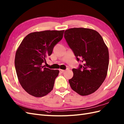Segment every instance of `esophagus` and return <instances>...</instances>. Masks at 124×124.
<instances>
[{
	"label": "esophagus",
	"instance_id": "1",
	"mask_svg": "<svg viewBox=\"0 0 124 124\" xmlns=\"http://www.w3.org/2000/svg\"><path fill=\"white\" fill-rule=\"evenodd\" d=\"M59 71L61 72V73H63V72H65V70H62V69H59Z\"/></svg>",
	"mask_w": 124,
	"mask_h": 124
}]
</instances>
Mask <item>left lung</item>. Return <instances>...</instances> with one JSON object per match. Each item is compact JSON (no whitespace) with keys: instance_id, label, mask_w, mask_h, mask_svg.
I'll return each instance as SVG.
<instances>
[{"instance_id":"obj_1","label":"left lung","mask_w":124,"mask_h":124,"mask_svg":"<svg viewBox=\"0 0 124 124\" xmlns=\"http://www.w3.org/2000/svg\"><path fill=\"white\" fill-rule=\"evenodd\" d=\"M64 37L77 61L83 63L72 69L73 76L69 80L71 87L81 96L91 94L106 78L108 48L99 33L91 29L70 28L65 31Z\"/></svg>"}]
</instances>
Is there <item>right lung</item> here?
<instances>
[{
    "instance_id": "add662e5",
    "label": "right lung",
    "mask_w": 124,
    "mask_h": 124,
    "mask_svg": "<svg viewBox=\"0 0 124 124\" xmlns=\"http://www.w3.org/2000/svg\"><path fill=\"white\" fill-rule=\"evenodd\" d=\"M64 31H45L26 36L16 51L15 67L20 83L29 94L46 95L53 88L59 70L42 66L54 47L61 41Z\"/></svg>"
}]
</instances>
